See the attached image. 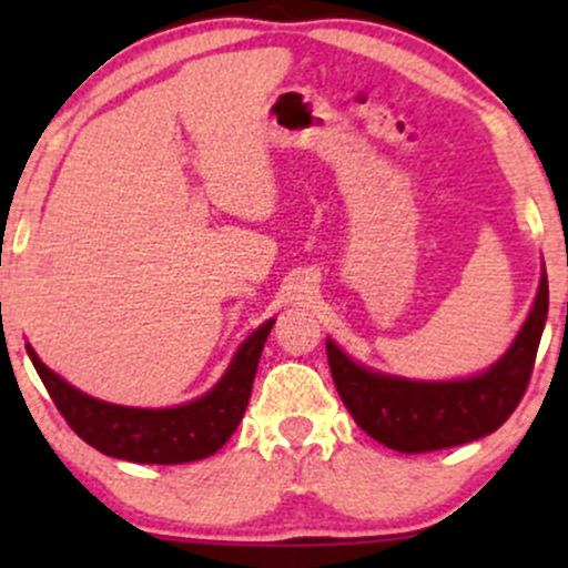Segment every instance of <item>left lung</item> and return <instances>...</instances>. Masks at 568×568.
Wrapping results in <instances>:
<instances>
[{
	"label": "left lung",
	"mask_w": 568,
	"mask_h": 568,
	"mask_svg": "<svg viewBox=\"0 0 568 568\" xmlns=\"http://www.w3.org/2000/svg\"><path fill=\"white\" fill-rule=\"evenodd\" d=\"M547 321V275L510 349L484 374L456 382H414L376 374L325 342L338 397L382 446L400 454H427L491 435L510 419L529 387L534 357Z\"/></svg>",
	"instance_id": "1"
}]
</instances>
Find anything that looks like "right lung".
<instances>
[{
  "label": "right lung",
  "mask_w": 568,
  "mask_h": 568,
  "mask_svg": "<svg viewBox=\"0 0 568 568\" xmlns=\"http://www.w3.org/2000/svg\"><path fill=\"white\" fill-rule=\"evenodd\" d=\"M275 321L258 325L240 344L230 368L211 393L175 408H128L80 393L53 374L26 344L55 408L84 443L114 459L139 465H184L216 454L243 419L258 357Z\"/></svg>",
  "instance_id": "1"
}]
</instances>
